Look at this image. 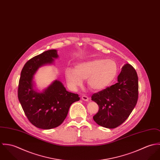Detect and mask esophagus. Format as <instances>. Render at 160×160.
Returning <instances> with one entry per match:
<instances>
[{
    "instance_id": "obj_1",
    "label": "esophagus",
    "mask_w": 160,
    "mask_h": 160,
    "mask_svg": "<svg viewBox=\"0 0 160 160\" xmlns=\"http://www.w3.org/2000/svg\"><path fill=\"white\" fill-rule=\"evenodd\" d=\"M82 100H83L85 101H88L89 98L87 97V96H85V95H83L82 96Z\"/></svg>"
}]
</instances>
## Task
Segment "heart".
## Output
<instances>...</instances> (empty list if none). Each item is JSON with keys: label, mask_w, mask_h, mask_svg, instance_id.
Listing matches in <instances>:
<instances>
[{"label": "heart", "mask_w": 160, "mask_h": 160, "mask_svg": "<svg viewBox=\"0 0 160 160\" xmlns=\"http://www.w3.org/2000/svg\"><path fill=\"white\" fill-rule=\"evenodd\" d=\"M118 72L117 62L112 59L96 58L78 63L75 69L68 68L65 71L66 81L73 89L82 85L87 78V85L94 91L107 88L113 82Z\"/></svg>", "instance_id": "obj_1"}]
</instances>
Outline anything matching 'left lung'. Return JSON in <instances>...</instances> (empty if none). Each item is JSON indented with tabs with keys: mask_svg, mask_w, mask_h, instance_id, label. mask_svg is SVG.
I'll return each instance as SVG.
<instances>
[{
	"mask_svg": "<svg viewBox=\"0 0 160 160\" xmlns=\"http://www.w3.org/2000/svg\"><path fill=\"white\" fill-rule=\"evenodd\" d=\"M138 90L137 72L129 64H124L118 83L92 95L91 100L99 107L93 117L94 122L109 129L122 124L137 104Z\"/></svg>",
	"mask_w": 160,
	"mask_h": 160,
	"instance_id": "1",
	"label": "left lung"
}]
</instances>
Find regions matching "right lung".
Returning <instances> with one entry per match:
<instances>
[{
	"label": "right lung",
	"mask_w": 160,
	"mask_h": 160,
	"mask_svg": "<svg viewBox=\"0 0 160 160\" xmlns=\"http://www.w3.org/2000/svg\"><path fill=\"white\" fill-rule=\"evenodd\" d=\"M58 58L56 50L44 52L29 59L24 66L19 81V101L29 121L37 128L50 129L58 127L66 118L72 104L80 100L77 94L66 90L55 80L42 92L35 89L34 76L38 69L51 64Z\"/></svg>",
	"instance_id": "1"
}]
</instances>
